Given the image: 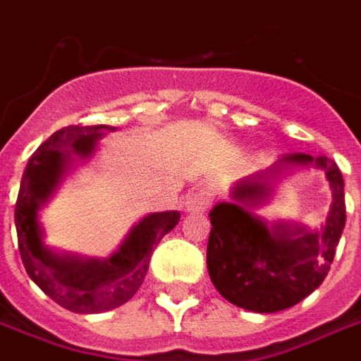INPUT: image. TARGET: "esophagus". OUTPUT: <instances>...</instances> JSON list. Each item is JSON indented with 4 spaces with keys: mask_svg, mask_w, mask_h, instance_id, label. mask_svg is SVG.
Returning <instances> with one entry per match:
<instances>
[{
    "mask_svg": "<svg viewBox=\"0 0 361 361\" xmlns=\"http://www.w3.org/2000/svg\"><path fill=\"white\" fill-rule=\"evenodd\" d=\"M212 202V197H209L208 191L204 189H198V191L191 192L185 200V208L187 212H192V214H198V212H206Z\"/></svg>",
    "mask_w": 361,
    "mask_h": 361,
    "instance_id": "34e87169",
    "label": "esophagus"
}]
</instances>
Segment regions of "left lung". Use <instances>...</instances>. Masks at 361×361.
<instances>
[{
	"label": "left lung",
	"instance_id": "1",
	"mask_svg": "<svg viewBox=\"0 0 361 361\" xmlns=\"http://www.w3.org/2000/svg\"><path fill=\"white\" fill-rule=\"evenodd\" d=\"M288 164H313L326 172L334 202L320 233L267 226L250 209L269 196L267 181ZM234 202L217 204L208 240L209 279L219 294L238 307L255 313H275L307 298L330 271L336 247L345 228V181L334 159L288 153L266 172L238 181Z\"/></svg>",
	"mask_w": 361,
	"mask_h": 361
}]
</instances>
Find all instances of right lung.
I'll list each match as a JSON object with an SVG mask.
<instances>
[{
	"mask_svg": "<svg viewBox=\"0 0 361 361\" xmlns=\"http://www.w3.org/2000/svg\"><path fill=\"white\" fill-rule=\"evenodd\" d=\"M106 129V125H69L42 142L27 161L14 208L25 271L47 296L73 313H101L129 302L144 283L153 247L180 221L178 212L147 215L106 260L59 257L42 245L37 212L58 187L71 155L87 157Z\"/></svg>",
	"mask_w": 361,
	"mask_h": 361,
	"instance_id": "1",
	"label": "right lung"
}]
</instances>
